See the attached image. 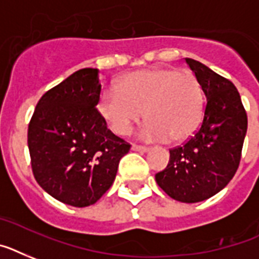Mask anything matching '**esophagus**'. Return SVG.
Listing matches in <instances>:
<instances>
[{
	"mask_svg": "<svg viewBox=\"0 0 259 259\" xmlns=\"http://www.w3.org/2000/svg\"><path fill=\"white\" fill-rule=\"evenodd\" d=\"M132 150L140 151V153H146L149 150V148H146V146H140V145H132Z\"/></svg>",
	"mask_w": 259,
	"mask_h": 259,
	"instance_id": "obj_1",
	"label": "esophagus"
}]
</instances>
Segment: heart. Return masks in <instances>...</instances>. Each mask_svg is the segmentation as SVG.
<instances>
[{
  "mask_svg": "<svg viewBox=\"0 0 259 259\" xmlns=\"http://www.w3.org/2000/svg\"><path fill=\"white\" fill-rule=\"evenodd\" d=\"M98 110L119 136L129 134L145 111L144 140L180 142L193 136L202 122L205 96L194 74L151 69L126 75L117 92H102Z\"/></svg>",
  "mask_w": 259,
  "mask_h": 259,
  "instance_id": "heart-1",
  "label": "heart"
}]
</instances>
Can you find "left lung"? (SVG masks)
I'll return each mask as SVG.
<instances>
[{"label": "left lung", "instance_id": "obj_1", "mask_svg": "<svg viewBox=\"0 0 259 259\" xmlns=\"http://www.w3.org/2000/svg\"><path fill=\"white\" fill-rule=\"evenodd\" d=\"M206 96L203 121L182 146L170 150L157 184L176 201L201 202L221 191L234 177L247 130V115L232 81L199 61L185 58Z\"/></svg>", "mask_w": 259, "mask_h": 259}]
</instances>
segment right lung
<instances>
[{"label":"right lung","mask_w":259,"mask_h":259,"mask_svg":"<svg viewBox=\"0 0 259 259\" xmlns=\"http://www.w3.org/2000/svg\"><path fill=\"white\" fill-rule=\"evenodd\" d=\"M100 94L98 69L75 71L41 97L27 129L35 181L75 207L93 205L110 189L130 150L97 110Z\"/></svg>","instance_id":"1"}]
</instances>
